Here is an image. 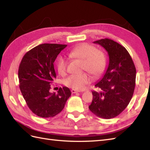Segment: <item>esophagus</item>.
Listing matches in <instances>:
<instances>
[{
  "mask_svg": "<svg viewBox=\"0 0 150 150\" xmlns=\"http://www.w3.org/2000/svg\"><path fill=\"white\" fill-rule=\"evenodd\" d=\"M71 92H72V93H76L80 92H79V91H78V90H76L72 89V90H71Z\"/></svg>",
  "mask_w": 150,
  "mask_h": 150,
  "instance_id": "1",
  "label": "esophagus"
}]
</instances>
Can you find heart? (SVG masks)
Here are the masks:
<instances>
[{
	"label": "heart",
	"mask_w": 150,
	"mask_h": 150,
	"mask_svg": "<svg viewBox=\"0 0 150 150\" xmlns=\"http://www.w3.org/2000/svg\"><path fill=\"white\" fill-rule=\"evenodd\" d=\"M70 58L83 60L82 68L97 77L102 74L106 64L104 53L96 50L94 46L87 43H81L73 47L67 53ZM56 68L61 75L65 74L67 71V60L63 56H59L56 60ZM91 76L86 72L80 74H72L64 81L65 86L76 90H83L85 86L92 81Z\"/></svg>",
	"instance_id": "b5f03b06"
}]
</instances>
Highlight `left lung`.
<instances>
[{"instance_id":"obj_1","label":"left lung","mask_w":150,"mask_h":150,"mask_svg":"<svg viewBox=\"0 0 150 150\" xmlns=\"http://www.w3.org/2000/svg\"><path fill=\"white\" fill-rule=\"evenodd\" d=\"M93 43L107 51L109 60L106 71L95 85L100 91L92 92L93 100L88 108L98 117L110 119L129 105L134 92L136 70L125 47L107 38Z\"/></svg>"}]
</instances>
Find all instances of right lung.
<instances>
[{
	"instance_id": "add662e5",
	"label": "right lung",
	"mask_w": 150,
	"mask_h": 150,
	"mask_svg": "<svg viewBox=\"0 0 150 150\" xmlns=\"http://www.w3.org/2000/svg\"><path fill=\"white\" fill-rule=\"evenodd\" d=\"M66 45L42 44L25 53L18 69L20 89L29 109L42 118L56 116L64 108L71 92L60 88L51 93V84L56 73L53 63Z\"/></svg>"
}]
</instances>
